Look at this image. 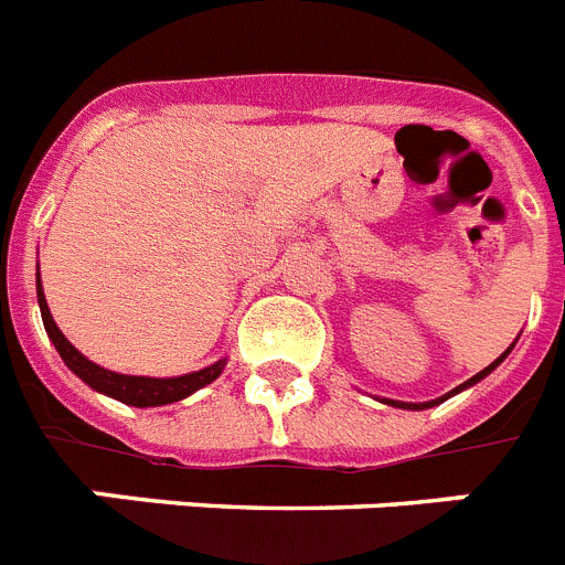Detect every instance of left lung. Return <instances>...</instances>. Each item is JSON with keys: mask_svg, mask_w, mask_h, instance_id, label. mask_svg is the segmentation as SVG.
<instances>
[{"mask_svg": "<svg viewBox=\"0 0 565 565\" xmlns=\"http://www.w3.org/2000/svg\"><path fill=\"white\" fill-rule=\"evenodd\" d=\"M509 351H512V348H509ZM509 351H507V353H509ZM507 353H501V356H498V359H495V362L489 364V367H483V371H481V373H476V376H472V379H467V382H463V384H461V387H456V391H450V393H447V396L436 398V402H424V404H404V402H391V398H387V404H393V407H404V411H424V407H433V404H441V402H444V398H450V396H452V393L463 391V387H469V384H476V382H481V379H483V376H487V373H492V371H495L498 364H501V362H503V359H507Z\"/></svg>", "mask_w": 565, "mask_h": 565, "instance_id": "left-lung-1", "label": "left lung"}]
</instances>
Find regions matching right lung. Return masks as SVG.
Returning <instances> with one entry per match:
<instances>
[{"mask_svg": "<svg viewBox=\"0 0 565 565\" xmlns=\"http://www.w3.org/2000/svg\"><path fill=\"white\" fill-rule=\"evenodd\" d=\"M36 294H39V308H42L44 331H47V337L53 339V344H56V351L58 356L64 359V364H67L70 371L76 373L78 379H84L93 391L107 393V396L118 398V402L124 404H132V407H161V404L181 402V398L192 396L194 391H201V387H206L209 382H214V379L223 373V367H226V359H221V362H214L212 367H203V371L186 373V376H178V379L124 376V373L104 371V367L93 364L89 359H84L82 353H78L67 339H64V333L58 331L53 317H50L47 299H44V291H42V279H36Z\"/></svg>", "mask_w": 565, "mask_h": 565, "instance_id": "add662e5", "label": "right lung"}]
</instances>
